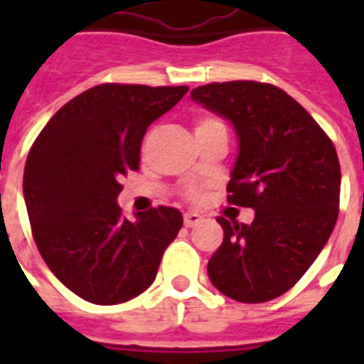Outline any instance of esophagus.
<instances>
[{"instance_id": "1", "label": "esophagus", "mask_w": 364, "mask_h": 364, "mask_svg": "<svg viewBox=\"0 0 364 364\" xmlns=\"http://www.w3.org/2000/svg\"><path fill=\"white\" fill-rule=\"evenodd\" d=\"M203 220V216L197 213H185V216H183V222H185V226L187 228H193V226H197L198 222Z\"/></svg>"}]
</instances>
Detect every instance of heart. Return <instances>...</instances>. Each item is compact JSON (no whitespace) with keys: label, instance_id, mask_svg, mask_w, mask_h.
<instances>
[{"label":"heart","instance_id":"obj_1","mask_svg":"<svg viewBox=\"0 0 364 364\" xmlns=\"http://www.w3.org/2000/svg\"><path fill=\"white\" fill-rule=\"evenodd\" d=\"M206 122H216V119H203L200 122H198L197 127H200V124H206ZM191 197L197 198L198 197V189H191Z\"/></svg>","mask_w":364,"mask_h":364}]
</instances>
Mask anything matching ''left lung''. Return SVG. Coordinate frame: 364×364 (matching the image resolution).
<instances>
[{
    "mask_svg": "<svg viewBox=\"0 0 364 364\" xmlns=\"http://www.w3.org/2000/svg\"><path fill=\"white\" fill-rule=\"evenodd\" d=\"M191 99L232 122L237 158L228 203L255 210L252 224L218 218L224 242L208 261L210 282L237 302L273 300L296 284L333 232L336 148L302 105L269 83H208Z\"/></svg>",
    "mask_w": 364,
    "mask_h": 364,
    "instance_id": "1",
    "label": "left lung"
}]
</instances>
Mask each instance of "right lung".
Instances as JSON below:
<instances>
[{"label":"right lung","mask_w":364,"mask_h":364,"mask_svg":"<svg viewBox=\"0 0 364 364\" xmlns=\"http://www.w3.org/2000/svg\"><path fill=\"white\" fill-rule=\"evenodd\" d=\"M179 87L103 83L60 109L28 151L23 195L36 247L62 284L93 304H120L150 287L183 226L158 206L128 220L120 177L138 169L151 122L187 93Z\"/></svg>","instance_id":"obj_1"}]
</instances>
